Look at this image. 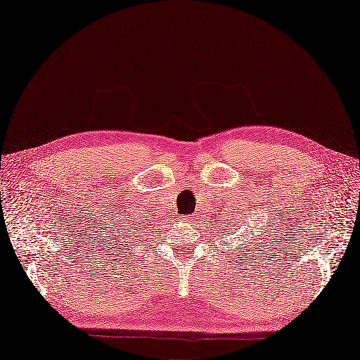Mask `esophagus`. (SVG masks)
Wrapping results in <instances>:
<instances>
[{
    "label": "esophagus",
    "instance_id": "obj_1",
    "mask_svg": "<svg viewBox=\"0 0 360 360\" xmlns=\"http://www.w3.org/2000/svg\"><path fill=\"white\" fill-rule=\"evenodd\" d=\"M181 220H182L184 224H188V225H190L193 219H191V217H188V216H182V219H181Z\"/></svg>",
    "mask_w": 360,
    "mask_h": 360
}]
</instances>
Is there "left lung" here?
<instances>
[{
  "instance_id": "left-lung-1",
  "label": "left lung",
  "mask_w": 360,
  "mask_h": 360,
  "mask_svg": "<svg viewBox=\"0 0 360 360\" xmlns=\"http://www.w3.org/2000/svg\"><path fill=\"white\" fill-rule=\"evenodd\" d=\"M236 220H237V224L240 225V219H234V216H233V219L231 220H228V222H225V224H228V229H236ZM225 233H228L229 234V231H226L225 229Z\"/></svg>"
}]
</instances>
